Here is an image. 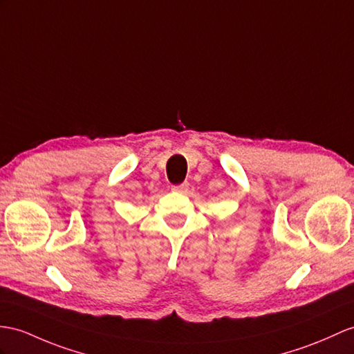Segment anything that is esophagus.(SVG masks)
<instances>
[{"label": "esophagus", "mask_w": 354, "mask_h": 354, "mask_svg": "<svg viewBox=\"0 0 354 354\" xmlns=\"http://www.w3.org/2000/svg\"><path fill=\"white\" fill-rule=\"evenodd\" d=\"M187 189H189V183H187V182H185V183H182V185H176V186H172V191H174V192H178V194H185V192H187Z\"/></svg>", "instance_id": "obj_1"}]
</instances>
